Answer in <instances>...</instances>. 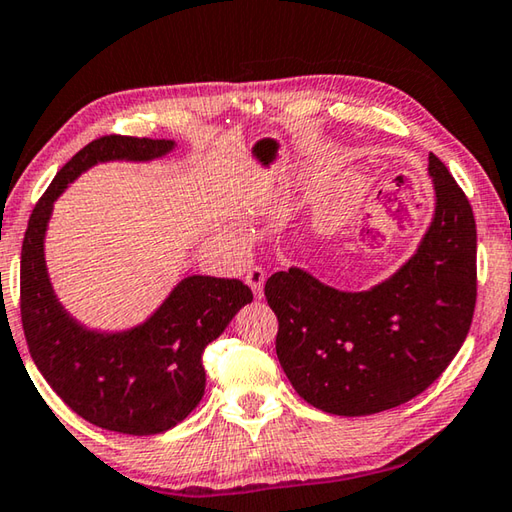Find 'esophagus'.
<instances>
[{
    "label": "esophagus",
    "instance_id": "esophagus-1",
    "mask_svg": "<svg viewBox=\"0 0 512 512\" xmlns=\"http://www.w3.org/2000/svg\"><path fill=\"white\" fill-rule=\"evenodd\" d=\"M247 285L251 288V292H254L256 299H263V285H265V270L263 267H256L251 265L247 270V276H245Z\"/></svg>",
    "mask_w": 512,
    "mask_h": 512
}]
</instances>
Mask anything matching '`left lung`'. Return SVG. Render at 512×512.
Listing matches in <instances>:
<instances>
[{"mask_svg":"<svg viewBox=\"0 0 512 512\" xmlns=\"http://www.w3.org/2000/svg\"><path fill=\"white\" fill-rule=\"evenodd\" d=\"M436 211L418 251L366 292L292 267L265 283L276 355L294 391L326 414L371 416L416 398L459 353L477 303V224L468 197L429 155Z\"/></svg>","mask_w":512,"mask_h":512,"instance_id":"8db88e82","label":"left lung"}]
</instances>
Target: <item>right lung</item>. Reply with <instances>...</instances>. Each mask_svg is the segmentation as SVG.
I'll use <instances>...</instances> for the list:
<instances>
[{
  "mask_svg": "<svg viewBox=\"0 0 512 512\" xmlns=\"http://www.w3.org/2000/svg\"><path fill=\"white\" fill-rule=\"evenodd\" d=\"M173 146L168 139L123 134L87 143L35 204L22 242L20 315L33 362L71 411L110 432L150 436L182 423L204 396V348L254 299L238 279L188 276L146 324L94 333L71 319L53 294L44 265L53 200L98 161H148Z\"/></svg>",
  "mask_w": 512,
  "mask_h": 512,
  "instance_id": "right-lung-1",
  "label": "right lung"
}]
</instances>
